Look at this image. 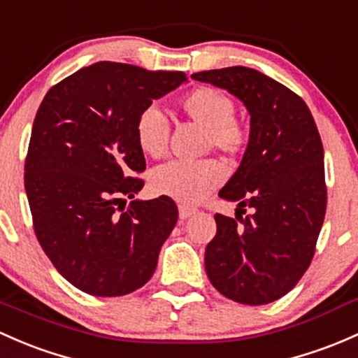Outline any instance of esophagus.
<instances>
[{
	"instance_id": "obj_1",
	"label": "esophagus",
	"mask_w": 358,
	"mask_h": 358,
	"mask_svg": "<svg viewBox=\"0 0 358 358\" xmlns=\"http://www.w3.org/2000/svg\"><path fill=\"white\" fill-rule=\"evenodd\" d=\"M197 213V209L187 208V206H180V220H187V217L194 216Z\"/></svg>"
}]
</instances>
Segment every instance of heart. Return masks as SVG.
I'll use <instances>...</instances> for the list:
<instances>
[{"mask_svg":"<svg viewBox=\"0 0 358 358\" xmlns=\"http://www.w3.org/2000/svg\"><path fill=\"white\" fill-rule=\"evenodd\" d=\"M176 108L192 122L206 129V145L229 157L245 152L250 130L235 115V103L221 89L199 85L176 101ZM135 141L145 156L159 159L168 150L169 122L156 106L138 113L134 127ZM224 180V168L214 159L182 163L171 161L150 173V189L182 204H197Z\"/></svg>","mask_w":358,"mask_h":358,"instance_id":"b5f03b06","label":"heart"}]
</instances>
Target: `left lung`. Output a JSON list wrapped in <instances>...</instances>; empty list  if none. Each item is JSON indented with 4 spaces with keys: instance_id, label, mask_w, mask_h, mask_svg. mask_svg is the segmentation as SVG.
<instances>
[{
    "instance_id": "8db88e82",
    "label": "left lung",
    "mask_w": 358,
    "mask_h": 358,
    "mask_svg": "<svg viewBox=\"0 0 358 358\" xmlns=\"http://www.w3.org/2000/svg\"><path fill=\"white\" fill-rule=\"evenodd\" d=\"M192 78L227 89L250 113V142L220 190L238 202L236 220L214 216L206 273L227 299L264 306L287 295L314 257L328 202L321 135L302 97L261 71L229 66ZM243 207L252 208L245 218Z\"/></svg>"
}]
</instances>
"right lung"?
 I'll use <instances>...</instances> for the list:
<instances>
[{"label": "right lung", "mask_w": 358, "mask_h": 358, "mask_svg": "<svg viewBox=\"0 0 358 358\" xmlns=\"http://www.w3.org/2000/svg\"><path fill=\"white\" fill-rule=\"evenodd\" d=\"M187 80L99 62L48 90L25 157L34 231L58 273L94 296L135 292L152 278L178 208L161 195L131 201L144 187L138 113Z\"/></svg>", "instance_id": "right-lung-1"}]
</instances>
